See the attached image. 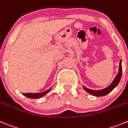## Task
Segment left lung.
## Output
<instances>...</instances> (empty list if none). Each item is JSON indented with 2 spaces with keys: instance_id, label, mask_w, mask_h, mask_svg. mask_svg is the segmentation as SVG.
<instances>
[{
  "instance_id": "1",
  "label": "left lung",
  "mask_w": 128,
  "mask_h": 128,
  "mask_svg": "<svg viewBox=\"0 0 128 128\" xmlns=\"http://www.w3.org/2000/svg\"><path fill=\"white\" fill-rule=\"evenodd\" d=\"M122 60H120L119 63V70H118V73L115 76L113 81L112 82V84L108 86L106 88L102 89V90H90V89L87 88L86 87L83 86V88L84 89V90L86 92H87L88 93H90L91 95H94V96H105V95H108L109 93H110L113 89L116 87L118 84L119 83L120 80L121 76H122Z\"/></svg>"
}]
</instances>
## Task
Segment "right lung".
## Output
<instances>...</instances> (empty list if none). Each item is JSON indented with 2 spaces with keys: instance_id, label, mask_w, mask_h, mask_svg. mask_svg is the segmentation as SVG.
I'll list each match as a JSON object with an SVG mask.
<instances>
[{
  "instance_id": "obj_1",
  "label": "right lung",
  "mask_w": 128,
  "mask_h": 128,
  "mask_svg": "<svg viewBox=\"0 0 128 128\" xmlns=\"http://www.w3.org/2000/svg\"><path fill=\"white\" fill-rule=\"evenodd\" d=\"M52 90V88H50L48 90L45 91V92H41V93H22L24 96L26 97L30 98H39L42 97L44 95H46L48 92H50Z\"/></svg>"
}]
</instances>
